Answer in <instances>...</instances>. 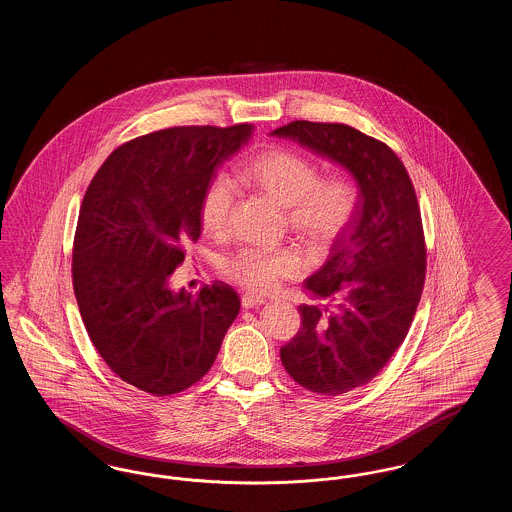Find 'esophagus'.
<instances>
[{
	"label": "esophagus",
	"instance_id": "34e87169",
	"mask_svg": "<svg viewBox=\"0 0 512 512\" xmlns=\"http://www.w3.org/2000/svg\"><path fill=\"white\" fill-rule=\"evenodd\" d=\"M267 301L263 297H257V295H244L242 297V307L244 309H255V307H261L265 305Z\"/></svg>",
	"mask_w": 512,
	"mask_h": 512
}]
</instances>
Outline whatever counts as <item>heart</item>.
Masks as SVG:
<instances>
[{
	"label": "heart",
	"instance_id": "obj_1",
	"mask_svg": "<svg viewBox=\"0 0 512 512\" xmlns=\"http://www.w3.org/2000/svg\"><path fill=\"white\" fill-rule=\"evenodd\" d=\"M242 176L247 184L288 207L290 226L317 249L334 244L357 215L355 182L343 174L322 176L317 161L299 151L268 149L245 163ZM234 197V184L224 174L207 184L199 203V222L205 232L222 234L228 228ZM307 268L309 257L297 245L244 247L224 261L230 280L257 293L272 292Z\"/></svg>",
	"mask_w": 512,
	"mask_h": 512
}]
</instances>
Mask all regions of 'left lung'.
I'll use <instances>...</instances> for the list:
<instances>
[{"label": "left lung", "instance_id": "left-lung-1", "mask_svg": "<svg viewBox=\"0 0 512 512\" xmlns=\"http://www.w3.org/2000/svg\"><path fill=\"white\" fill-rule=\"evenodd\" d=\"M270 134L338 163L359 186L349 234L305 280V290L328 299L334 311L301 305V328L280 349L282 365L299 386L341 395L388 365L411 328L426 278L418 199L393 149L357 128L293 121Z\"/></svg>", "mask_w": 512, "mask_h": 512}]
</instances>
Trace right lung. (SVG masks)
<instances>
[{"instance_id":"obj_1","label":"right lung","mask_w":512,"mask_h":512,"mask_svg":"<svg viewBox=\"0 0 512 512\" xmlns=\"http://www.w3.org/2000/svg\"><path fill=\"white\" fill-rule=\"evenodd\" d=\"M251 124L174 126L117 147L92 178L74 234L73 288L101 359L163 397L188 390L219 355L240 297L215 282L192 297L171 276L201 234L199 203Z\"/></svg>"}]
</instances>
